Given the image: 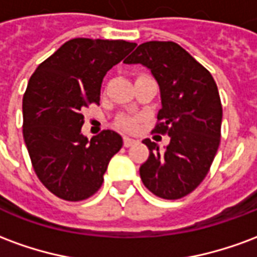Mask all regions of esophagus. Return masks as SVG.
Returning a JSON list of instances; mask_svg holds the SVG:
<instances>
[{
	"label": "esophagus",
	"instance_id": "obj_1",
	"mask_svg": "<svg viewBox=\"0 0 257 257\" xmlns=\"http://www.w3.org/2000/svg\"><path fill=\"white\" fill-rule=\"evenodd\" d=\"M135 143H138L135 139H131V138H128V136H125V138H123V146H125V147H131V146H134Z\"/></svg>",
	"mask_w": 257,
	"mask_h": 257
}]
</instances>
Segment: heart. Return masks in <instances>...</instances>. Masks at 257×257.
Instances as JSON below:
<instances>
[{"label":"heart","mask_w":257,"mask_h":257,"mask_svg":"<svg viewBox=\"0 0 257 257\" xmlns=\"http://www.w3.org/2000/svg\"><path fill=\"white\" fill-rule=\"evenodd\" d=\"M118 125H119L122 129H125V131H134V129L136 128V125H138V118L131 117V115L119 118Z\"/></svg>","instance_id":"1"}]
</instances>
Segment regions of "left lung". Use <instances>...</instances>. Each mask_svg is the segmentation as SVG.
<instances>
[{
    "label": "left lung",
    "mask_w": 257,
    "mask_h": 257,
    "mask_svg": "<svg viewBox=\"0 0 257 257\" xmlns=\"http://www.w3.org/2000/svg\"><path fill=\"white\" fill-rule=\"evenodd\" d=\"M126 64L146 66L160 85L157 134L171 138L165 151L145 139L150 156L140 167L142 182L164 199H179L198 187L209 172L220 143V96L212 74L172 41H149Z\"/></svg>",
    "instance_id": "1"
}]
</instances>
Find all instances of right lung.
Returning a JSON list of instances; mask_svg holds the SVG:
<instances>
[{"label": "right lung", "instance_id": "1", "mask_svg": "<svg viewBox=\"0 0 257 257\" xmlns=\"http://www.w3.org/2000/svg\"><path fill=\"white\" fill-rule=\"evenodd\" d=\"M136 47L123 40L74 38L44 60L23 96V138L41 183L56 197L82 201L100 189L122 138L103 131L88 140L82 112L100 101L107 71Z\"/></svg>", "mask_w": 257, "mask_h": 257}]
</instances>
